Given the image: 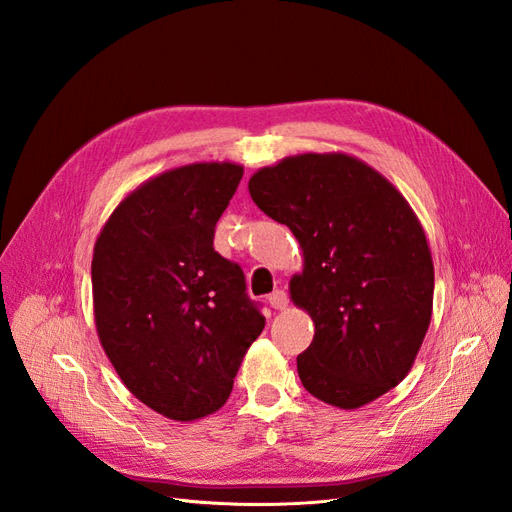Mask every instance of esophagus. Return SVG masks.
<instances>
[{
    "label": "esophagus",
    "mask_w": 512,
    "mask_h": 512,
    "mask_svg": "<svg viewBox=\"0 0 512 512\" xmlns=\"http://www.w3.org/2000/svg\"><path fill=\"white\" fill-rule=\"evenodd\" d=\"M269 305L273 309H286L288 307V294L284 290H275L269 297Z\"/></svg>",
    "instance_id": "34e87169"
}]
</instances>
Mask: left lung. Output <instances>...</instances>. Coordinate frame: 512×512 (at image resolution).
Instances as JSON below:
<instances>
[{"label":"left lung","mask_w":512,"mask_h":512,"mask_svg":"<svg viewBox=\"0 0 512 512\" xmlns=\"http://www.w3.org/2000/svg\"><path fill=\"white\" fill-rule=\"evenodd\" d=\"M252 200L303 250L290 299L314 320L305 389L356 410L408 376L431 322L433 260L395 185L348 153H299L250 177Z\"/></svg>","instance_id":"8db88e82"}]
</instances>
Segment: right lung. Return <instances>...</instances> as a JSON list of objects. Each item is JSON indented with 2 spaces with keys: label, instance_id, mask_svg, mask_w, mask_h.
I'll return each instance as SVG.
<instances>
[{
  "label": "right lung",
  "instance_id": "add662e5",
  "mask_svg": "<svg viewBox=\"0 0 512 512\" xmlns=\"http://www.w3.org/2000/svg\"><path fill=\"white\" fill-rule=\"evenodd\" d=\"M241 177L235 162L166 170L123 198L96 239L100 344L128 391L170 421L218 412L265 329L241 267L213 250Z\"/></svg>",
  "mask_w": 512,
  "mask_h": 512
}]
</instances>
